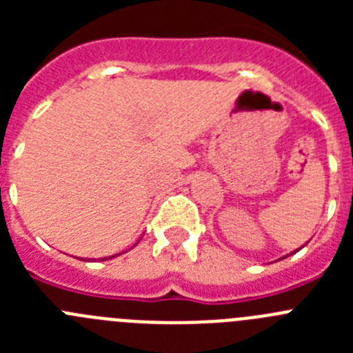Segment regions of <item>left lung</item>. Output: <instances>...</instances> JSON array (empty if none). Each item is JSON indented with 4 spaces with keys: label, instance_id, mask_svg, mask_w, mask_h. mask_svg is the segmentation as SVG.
Listing matches in <instances>:
<instances>
[{
    "label": "left lung",
    "instance_id": "obj_1",
    "mask_svg": "<svg viewBox=\"0 0 353 353\" xmlns=\"http://www.w3.org/2000/svg\"><path fill=\"white\" fill-rule=\"evenodd\" d=\"M297 251H299V249H297Z\"/></svg>",
    "mask_w": 353,
    "mask_h": 353
}]
</instances>
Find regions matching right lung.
<instances>
[{
  "label": "right lung",
  "mask_w": 353,
  "mask_h": 353,
  "mask_svg": "<svg viewBox=\"0 0 353 353\" xmlns=\"http://www.w3.org/2000/svg\"><path fill=\"white\" fill-rule=\"evenodd\" d=\"M109 258H113V256H109Z\"/></svg>",
  "instance_id": "obj_1"
}]
</instances>
